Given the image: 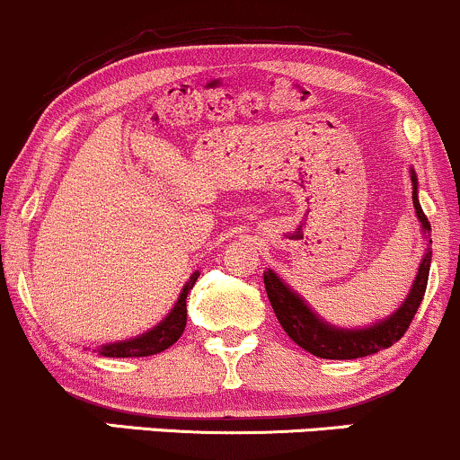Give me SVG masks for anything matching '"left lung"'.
Segmentation results:
<instances>
[{
	"label": "left lung",
	"mask_w": 460,
	"mask_h": 460,
	"mask_svg": "<svg viewBox=\"0 0 460 460\" xmlns=\"http://www.w3.org/2000/svg\"><path fill=\"white\" fill-rule=\"evenodd\" d=\"M412 181V205H415V214L421 222L423 238H426V253H423L415 279H412L411 292L406 299L402 301L395 312L385 316V319L369 323L362 327H338L334 323H327L321 319L310 304L277 275L275 270L264 272V286L269 301L275 310L277 321L281 323L284 332L301 349L310 351L312 356L325 358V360H353V358L371 356L393 342H397L406 334L408 325H411L412 316L419 310L423 299V292L428 286V272H430L432 261V240H430V222L423 214L421 203H419V183L415 170L411 168Z\"/></svg>",
	"instance_id": "left-lung-1"
}]
</instances>
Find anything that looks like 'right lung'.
<instances>
[{"instance_id": "obj_1", "label": "right lung", "mask_w": 460, "mask_h": 460, "mask_svg": "<svg viewBox=\"0 0 460 460\" xmlns=\"http://www.w3.org/2000/svg\"><path fill=\"white\" fill-rule=\"evenodd\" d=\"M200 272H191L190 279L185 281L183 290H181L179 299L172 305V310L165 314L164 321L156 323L155 327H150L144 334L135 338H126V341L118 342H107V345H100L98 351L104 358H144V356H155V353L165 351L168 347H172L179 341L181 334L185 330V323H188V295L194 288L196 279H199Z\"/></svg>"}]
</instances>
